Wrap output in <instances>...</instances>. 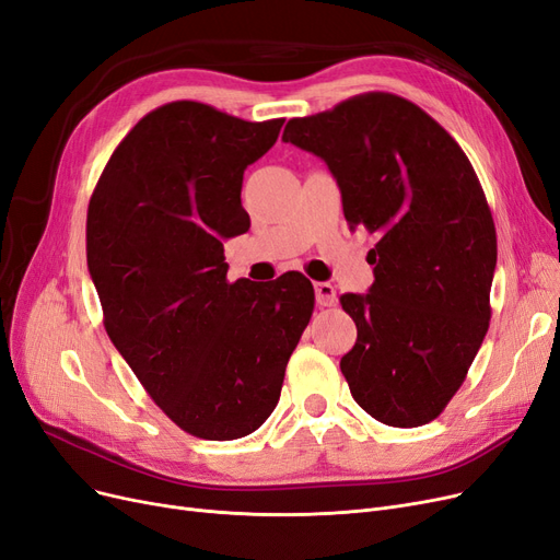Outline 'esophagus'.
Instances as JSON below:
<instances>
[{"label": "esophagus", "instance_id": "1", "mask_svg": "<svg viewBox=\"0 0 560 560\" xmlns=\"http://www.w3.org/2000/svg\"><path fill=\"white\" fill-rule=\"evenodd\" d=\"M316 302L318 306H332L337 302V288L327 281L316 283Z\"/></svg>", "mask_w": 560, "mask_h": 560}]
</instances>
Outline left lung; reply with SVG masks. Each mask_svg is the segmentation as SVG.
<instances>
[{
    "instance_id": "8db88e82",
    "label": "left lung",
    "mask_w": 560,
    "mask_h": 560,
    "mask_svg": "<svg viewBox=\"0 0 560 560\" xmlns=\"http://www.w3.org/2000/svg\"><path fill=\"white\" fill-rule=\"evenodd\" d=\"M283 140L332 171L350 228L376 235L374 285L341 298L358 341L350 395L387 427L436 420L466 381L491 318L495 225L459 142L416 103L350 96L295 117Z\"/></svg>"
}]
</instances>
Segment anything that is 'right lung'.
<instances>
[{
    "label": "right lung",
    "mask_w": 560,
    "mask_h": 560,
    "mask_svg": "<svg viewBox=\"0 0 560 560\" xmlns=\"http://www.w3.org/2000/svg\"><path fill=\"white\" fill-rule=\"evenodd\" d=\"M283 119L246 121L198 101L144 115L88 207V267L103 325L154 404L205 441H235L277 408L314 314V285L225 279L223 240L248 231L242 177Z\"/></svg>",
    "instance_id": "add662e5"
}]
</instances>
